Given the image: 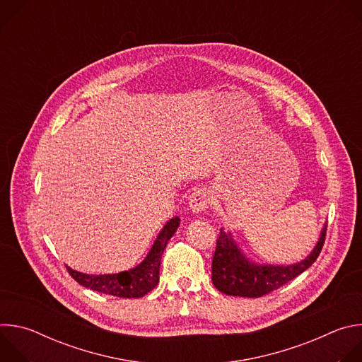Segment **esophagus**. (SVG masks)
Segmentation results:
<instances>
[{
    "instance_id": "esophagus-1",
    "label": "esophagus",
    "mask_w": 362,
    "mask_h": 362,
    "mask_svg": "<svg viewBox=\"0 0 362 362\" xmlns=\"http://www.w3.org/2000/svg\"><path fill=\"white\" fill-rule=\"evenodd\" d=\"M209 202H211V199H209L208 193H206L204 190H196L189 199V209L193 214L199 215L203 211H206V208L209 206Z\"/></svg>"
}]
</instances>
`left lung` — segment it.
<instances>
[{
  "label": "left lung",
  "instance_id": "left-lung-1",
  "mask_svg": "<svg viewBox=\"0 0 362 362\" xmlns=\"http://www.w3.org/2000/svg\"><path fill=\"white\" fill-rule=\"evenodd\" d=\"M325 233L327 225H324L313 252L300 262L292 265H261L252 262L243 255L229 230L221 229L212 261V282L218 291L226 295L264 296L288 284L317 261L325 242Z\"/></svg>",
  "mask_w": 362,
  "mask_h": 362
}]
</instances>
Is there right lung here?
Returning <instances> with one entry per match:
<instances>
[{
    "mask_svg": "<svg viewBox=\"0 0 362 362\" xmlns=\"http://www.w3.org/2000/svg\"><path fill=\"white\" fill-rule=\"evenodd\" d=\"M179 225L180 219L177 216L168 221L147 256L136 268L107 275H88L77 272L69 267L67 271L74 281L88 289L119 298H141L158 285L162 253Z\"/></svg>",
    "mask_w": 362,
    "mask_h": 362,
    "instance_id": "right-lung-1",
    "label": "right lung"
}]
</instances>
